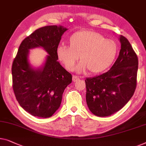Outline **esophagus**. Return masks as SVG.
Listing matches in <instances>:
<instances>
[{"label":"esophagus","instance_id":"esophagus-1","mask_svg":"<svg viewBox=\"0 0 146 146\" xmlns=\"http://www.w3.org/2000/svg\"><path fill=\"white\" fill-rule=\"evenodd\" d=\"M80 80L79 77L76 76H72V81H73V82H76L78 81V80Z\"/></svg>","mask_w":146,"mask_h":146}]
</instances>
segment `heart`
<instances>
[{
  "label": "heart",
  "mask_w": 146,
  "mask_h": 146,
  "mask_svg": "<svg viewBox=\"0 0 146 146\" xmlns=\"http://www.w3.org/2000/svg\"><path fill=\"white\" fill-rule=\"evenodd\" d=\"M69 47L60 45L56 50L58 60L68 70L75 68L78 56L82 63L78 67L79 72L86 70L97 74L108 68L115 60L117 45L115 41L105 39L101 33L92 30H82L72 35Z\"/></svg>",
  "instance_id": "1"
}]
</instances>
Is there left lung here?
<instances>
[{
  "label": "left lung",
  "instance_id": "1",
  "mask_svg": "<svg viewBox=\"0 0 146 146\" xmlns=\"http://www.w3.org/2000/svg\"><path fill=\"white\" fill-rule=\"evenodd\" d=\"M118 56L107 72L85 80L86 103L98 117H108L121 109L132 98L136 88L138 59L130 42L120 35Z\"/></svg>",
  "mask_w": 146,
  "mask_h": 146
}]
</instances>
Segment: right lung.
<instances>
[{
  "instance_id": "1",
  "label": "right lung",
  "mask_w": 146,
  "mask_h": 146,
  "mask_svg": "<svg viewBox=\"0 0 146 146\" xmlns=\"http://www.w3.org/2000/svg\"><path fill=\"white\" fill-rule=\"evenodd\" d=\"M61 26L39 28L23 40L12 67V87L21 107L34 117L48 118L55 113L62 94L72 82V75L58 62L56 50L67 30ZM42 47L48 54L42 67L33 69L28 61L29 50Z\"/></svg>"
}]
</instances>
